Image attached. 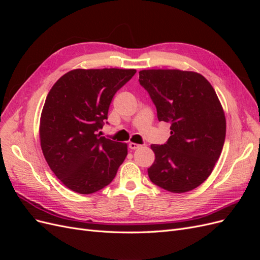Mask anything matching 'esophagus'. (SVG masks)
Returning a JSON list of instances; mask_svg holds the SVG:
<instances>
[{"label":"esophagus","mask_w":260,"mask_h":260,"mask_svg":"<svg viewBox=\"0 0 260 260\" xmlns=\"http://www.w3.org/2000/svg\"><path fill=\"white\" fill-rule=\"evenodd\" d=\"M129 147H130L131 149H137V148L141 147V145H140V144H137V143H133V142H130V143H129Z\"/></svg>","instance_id":"obj_1"}]
</instances>
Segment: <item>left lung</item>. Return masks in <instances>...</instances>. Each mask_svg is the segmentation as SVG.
I'll return each instance as SVG.
<instances>
[{
  "label": "left lung",
  "instance_id": "8db88e82",
  "mask_svg": "<svg viewBox=\"0 0 260 260\" xmlns=\"http://www.w3.org/2000/svg\"><path fill=\"white\" fill-rule=\"evenodd\" d=\"M139 75L158 120L169 122L171 130L166 144L151 145L155 160L148 177L171 193L192 191L210 176L221 154L226 127L222 105L199 73L144 69Z\"/></svg>",
  "mask_w": 260,
  "mask_h": 260
}]
</instances>
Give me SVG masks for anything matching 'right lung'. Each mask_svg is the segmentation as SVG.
I'll return each mask as SVG.
<instances>
[{"mask_svg":"<svg viewBox=\"0 0 260 260\" xmlns=\"http://www.w3.org/2000/svg\"><path fill=\"white\" fill-rule=\"evenodd\" d=\"M136 69L70 70L54 83L40 118L44 158L60 182L79 194L108 185L128 154L127 143L100 137L115 93Z\"/></svg>","mask_w":260,"mask_h":260,"instance_id":"right-lung-1","label":"right lung"}]
</instances>
